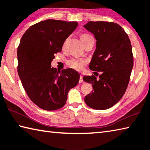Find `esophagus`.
I'll list each match as a JSON object with an SVG mask.
<instances>
[{"label": "esophagus", "mask_w": 150, "mask_h": 150, "mask_svg": "<svg viewBox=\"0 0 150 150\" xmlns=\"http://www.w3.org/2000/svg\"><path fill=\"white\" fill-rule=\"evenodd\" d=\"M83 81V76H80V80H79V83H82Z\"/></svg>", "instance_id": "esophagus-1"}]
</instances>
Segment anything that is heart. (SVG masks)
<instances>
[{
  "mask_svg": "<svg viewBox=\"0 0 150 150\" xmlns=\"http://www.w3.org/2000/svg\"><path fill=\"white\" fill-rule=\"evenodd\" d=\"M92 36L88 34H82L80 35V40L84 44L86 42L89 40ZM68 65L69 67L72 68L73 69H75L78 71H81L83 69L85 65L86 64V61L81 59H76L74 58L69 60L67 62Z\"/></svg>",
  "mask_w": 150,
  "mask_h": 150,
  "instance_id": "heart-1",
  "label": "heart"
}]
</instances>
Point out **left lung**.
<instances>
[{
	"mask_svg": "<svg viewBox=\"0 0 150 150\" xmlns=\"http://www.w3.org/2000/svg\"><path fill=\"white\" fill-rule=\"evenodd\" d=\"M83 27L97 40L89 69L102 72L98 80L94 75L83 76V81L93 86V91L84 100L91 108L106 110L122 98L128 86L133 67L131 41L115 23L89 21Z\"/></svg>",
	"mask_w": 150,
	"mask_h": 150,
	"instance_id": "left-lung-1",
	"label": "left lung"
}]
</instances>
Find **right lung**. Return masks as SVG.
I'll use <instances>...</instances> for the list:
<instances>
[{"label":"right lung","instance_id":"add662e5","mask_svg":"<svg viewBox=\"0 0 150 150\" xmlns=\"http://www.w3.org/2000/svg\"><path fill=\"white\" fill-rule=\"evenodd\" d=\"M78 25L47 19L30 26L22 36L17 52L18 72L28 97L39 108L48 111L62 108L69 90L78 83L76 70L60 71L51 67L54 55L61 52Z\"/></svg>","mask_w":150,"mask_h":150}]
</instances>
